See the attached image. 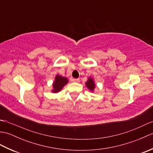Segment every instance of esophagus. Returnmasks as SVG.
Listing matches in <instances>:
<instances>
[{"label":"esophagus","mask_w":153,"mask_h":153,"mask_svg":"<svg viewBox=\"0 0 153 153\" xmlns=\"http://www.w3.org/2000/svg\"><path fill=\"white\" fill-rule=\"evenodd\" d=\"M72 81L74 82H79V79H75V78H74L73 79H72Z\"/></svg>","instance_id":"esophagus-1"}]
</instances>
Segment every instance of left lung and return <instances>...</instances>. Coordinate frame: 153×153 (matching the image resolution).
<instances>
[{"instance_id": "1", "label": "left lung", "mask_w": 153, "mask_h": 153, "mask_svg": "<svg viewBox=\"0 0 153 153\" xmlns=\"http://www.w3.org/2000/svg\"><path fill=\"white\" fill-rule=\"evenodd\" d=\"M86 86L88 87L89 89L91 91H93L94 88H95V83H94L93 80L91 78H89L88 81L86 82Z\"/></svg>"}]
</instances>
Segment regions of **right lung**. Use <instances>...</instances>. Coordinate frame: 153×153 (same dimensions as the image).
I'll list each match as a JSON object with an SVG mask.
<instances>
[{"instance_id":"obj_1","label":"right lung","mask_w":153,"mask_h":153,"mask_svg":"<svg viewBox=\"0 0 153 153\" xmlns=\"http://www.w3.org/2000/svg\"><path fill=\"white\" fill-rule=\"evenodd\" d=\"M68 82V80L66 77H63L59 75H57L55 77V81L53 83L54 89L53 91L56 93L60 91L62 89V87Z\"/></svg>"}]
</instances>
